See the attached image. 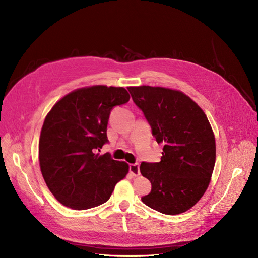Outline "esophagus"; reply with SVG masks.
<instances>
[{
    "mask_svg": "<svg viewBox=\"0 0 258 258\" xmlns=\"http://www.w3.org/2000/svg\"><path fill=\"white\" fill-rule=\"evenodd\" d=\"M130 170V173L134 175V176H139L140 175V167H139V163H132L129 167Z\"/></svg>",
    "mask_w": 258,
    "mask_h": 258,
    "instance_id": "34e87169",
    "label": "esophagus"
}]
</instances>
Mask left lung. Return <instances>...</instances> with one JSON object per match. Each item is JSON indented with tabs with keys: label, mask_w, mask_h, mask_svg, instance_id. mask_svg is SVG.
Wrapping results in <instances>:
<instances>
[{
	"label": "left lung",
	"mask_w": 258,
	"mask_h": 258,
	"mask_svg": "<svg viewBox=\"0 0 258 258\" xmlns=\"http://www.w3.org/2000/svg\"><path fill=\"white\" fill-rule=\"evenodd\" d=\"M157 143L159 162H142L141 174L152 190L144 204L160 213L176 215L192 208L211 182L216 157L215 137L202 108L184 92L165 87H129Z\"/></svg>",
	"instance_id": "8db88e82"
}]
</instances>
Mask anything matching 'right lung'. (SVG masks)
Segmentation results:
<instances>
[{"mask_svg":"<svg viewBox=\"0 0 258 258\" xmlns=\"http://www.w3.org/2000/svg\"><path fill=\"white\" fill-rule=\"evenodd\" d=\"M130 99L123 87L95 85L71 91L46 115L38 142L44 181L60 204L87 210L110 199L129 165L97 150L107 142L108 117Z\"/></svg>","mask_w":258,"mask_h":258,"instance_id":"add662e5","label":"right lung"}]
</instances>
